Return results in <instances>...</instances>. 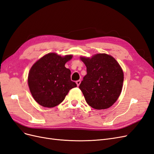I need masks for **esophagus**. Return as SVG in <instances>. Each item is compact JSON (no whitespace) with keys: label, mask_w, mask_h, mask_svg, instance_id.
<instances>
[{"label":"esophagus","mask_w":154,"mask_h":154,"mask_svg":"<svg viewBox=\"0 0 154 154\" xmlns=\"http://www.w3.org/2000/svg\"><path fill=\"white\" fill-rule=\"evenodd\" d=\"M76 84H77V86L78 87L79 85H80V83H81V81L80 80H78V81H76Z\"/></svg>","instance_id":"obj_1"}]
</instances>
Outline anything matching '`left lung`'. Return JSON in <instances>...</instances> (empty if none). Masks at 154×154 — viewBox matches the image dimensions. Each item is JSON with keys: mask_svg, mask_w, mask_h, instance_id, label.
<instances>
[{"mask_svg": "<svg viewBox=\"0 0 154 154\" xmlns=\"http://www.w3.org/2000/svg\"><path fill=\"white\" fill-rule=\"evenodd\" d=\"M80 59L86 66L87 74L79 88L87 104L97 110L109 108L122 90L124 75L122 67L114 58L105 53Z\"/></svg>", "mask_w": 154, "mask_h": 154, "instance_id": "obj_1", "label": "left lung"}]
</instances>
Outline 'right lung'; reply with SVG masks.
<instances>
[{
	"label": "right lung",
	"mask_w": 154,
	"mask_h": 154,
	"mask_svg": "<svg viewBox=\"0 0 154 154\" xmlns=\"http://www.w3.org/2000/svg\"><path fill=\"white\" fill-rule=\"evenodd\" d=\"M72 57L48 53L32 66L27 82L32 97L39 105L48 108L57 106L71 88L77 87L71 80V71L65 67Z\"/></svg>",
	"instance_id": "add662e5"
}]
</instances>
